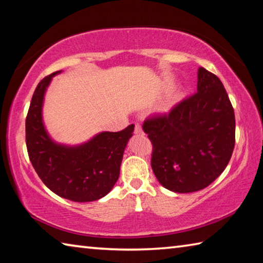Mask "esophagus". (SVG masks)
Listing matches in <instances>:
<instances>
[{
	"label": "esophagus",
	"instance_id": "esophagus-1",
	"mask_svg": "<svg viewBox=\"0 0 263 263\" xmlns=\"http://www.w3.org/2000/svg\"><path fill=\"white\" fill-rule=\"evenodd\" d=\"M135 133H136V135H141V133H142V128H141V126L139 125V124H136Z\"/></svg>",
	"mask_w": 263,
	"mask_h": 263
}]
</instances>
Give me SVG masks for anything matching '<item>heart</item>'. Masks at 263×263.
I'll use <instances>...</instances> for the list:
<instances>
[{
    "label": "heart",
    "mask_w": 263,
    "mask_h": 263,
    "mask_svg": "<svg viewBox=\"0 0 263 263\" xmlns=\"http://www.w3.org/2000/svg\"><path fill=\"white\" fill-rule=\"evenodd\" d=\"M179 99H180V96H176V97H175V101H176V100H179ZM168 108H169V106H168ZM168 108H166V110H167Z\"/></svg>",
    "instance_id": "obj_1"
}]
</instances>
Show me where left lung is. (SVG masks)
Listing matches in <instances>:
<instances>
[{
	"instance_id": "left-lung-1",
	"label": "left lung",
	"mask_w": 263,
	"mask_h": 263,
	"mask_svg": "<svg viewBox=\"0 0 263 263\" xmlns=\"http://www.w3.org/2000/svg\"><path fill=\"white\" fill-rule=\"evenodd\" d=\"M142 130L153 145L151 164L161 185L194 193L211 184L232 157L234 110L220 80L199 67L197 92L169 112L149 116Z\"/></svg>"
}]
</instances>
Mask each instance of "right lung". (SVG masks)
Here are the masks:
<instances>
[{
	"label": "right lung",
	"instance_id": "obj_1",
	"mask_svg": "<svg viewBox=\"0 0 263 263\" xmlns=\"http://www.w3.org/2000/svg\"><path fill=\"white\" fill-rule=\"evenodd\" d=\"M55 72L38 83L25 121V140L30 161L48 189L73 202L97 201L118 180L124 149L132 137L131 124L119 132H101L79 146L57 144L43 123L45 91Z\"/></svg>",
	"mask_w": 263,
	"mask_h": 263
}]
</instances>
